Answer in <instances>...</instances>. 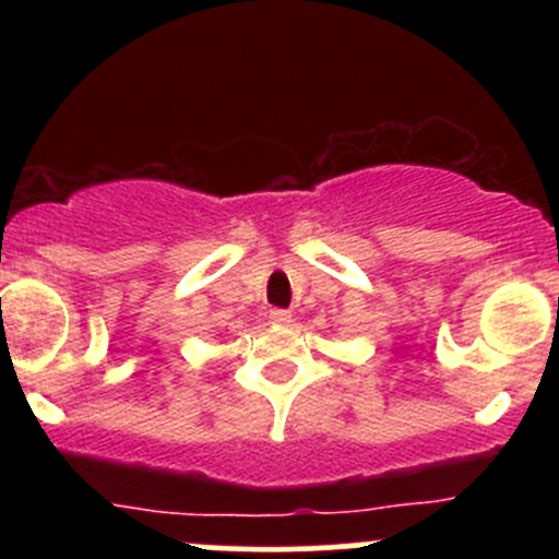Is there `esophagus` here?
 I'll return each mask as SVG.
<instances>
[{
	"mask_svg": "<svg viewBox=\"0 0 559 559\" xmlns=\"http://www.w3.org/2000/svg\"><path fill=\"white\" fill-rule=\"evenodd\" d=\"M271 320L275 325H288V323H292V312H288V310H271Z\"/></svg>",
	"mask_w": 559,
	"mask_h": 559,
	"instance_id": "1",
	"label": "esophagus"
}]
</instances>
